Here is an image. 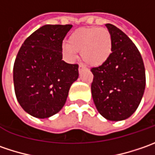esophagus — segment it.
Instances as JSON below:
<instances>
[{"label": "esophagus", "instance_id": "esophagus-1", "mask_svg": "<svg viewBox=\"0 0 155 155\" xmlns=\"http://www.w3.org/2000/svg\"><path fill=\"white\" fill-rule=\"evenodd\" d=\"M85 67H84V65H83V64H79V66H78V71H79V72L82 71L83 70H84Z\"/></svg>", "mask_w": 155, "mask_h": 155}]
</instances>
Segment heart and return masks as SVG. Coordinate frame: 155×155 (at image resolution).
I'll return each mask as SVG.
<instances>
[{
  "mask_svg": "<svg viewBox=\"0 0 155 155\" xmlns=\"http://www.w3.org/2000/svg\"><path fill=\"white\" fill-rule=\"evenodd\" d=\"M64 54L73 61L78 51L88 64L99 66L104 64L113 51V42L110 31L104 27H81L71 33L68 42L62 45Z\"/></svg>",
  "mask_w": 155,
  "mask_h": 155,
  "instance_id": "heart-1",
  "label": "heart"
}]
</instances>
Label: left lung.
<instances>
[{
  "label": "left lung",
  "mask_w": 155,
  "mask_h": 155,
  "mask_svg": "<svg viewBox=\"0 0 155 155\" xmlns=\"http://www.w3.org/2000/svg\"><path fill=\"white\" fill-rule=\"evenodd\" d=\"M113 51L104 64L91 71V94L98 112L110 121H122L138 108L146 86L145 67L140 51L125 33L112 24Z\"/></svg>",
  "instance_id": "obj_1"
}]
</instances>
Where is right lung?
I'll return each mask as SVG.
<instances>
[{"instance_id":"right-lung-1","label":"right lung","mask_w":155,"mask_h":155,"mask_svg":"<svg viewBox=\"0 0 155 155\" xmlns=\"http://www.w3.org/2000/svg\"><path fill=\"white\" fill-rule=\"evenodd\" d=\"M71 25H45L27 38L15 58L14 85L22 109L48 118L64 107L78 65L62 60V43Z\"/></svg>"}]
</instances>
